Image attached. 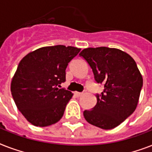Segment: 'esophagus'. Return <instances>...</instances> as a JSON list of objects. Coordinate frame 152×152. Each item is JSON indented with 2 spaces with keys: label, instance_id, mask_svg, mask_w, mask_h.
Wrapping results in <instances>:
<instances>
[{
  "label": "esophagus",
  "instance_id": "34e87169",
  "mask_svg": "<svg viewBox=\"0 0 152 152\" xmlns=\"http://www.w3.org/2000/svg\"><path fill=\"white\" fill-rule=\"evenodd\" d=\"M75 95L77 96V97H80V96H81V95H83V93H81V92H77V91H76L75 92Z\"/></svg>",
  "mask_w": 152,
  "mask_h": 152
}]
</instances>
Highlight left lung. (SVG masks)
Here are the masks:
<instances>
[{
  "mask_svg": "<svg viewBox=\"0 0 152 152\" xmlns=\"http://www.w3.org/2000/svg\"><path fill=\"white\" fill-rule=\"evenodd\" d=\"M80 56L92 69L95 81L104 86L95 107L83 111L84 118L102 129L117 127L138 104L143 77L137 63L127 53L105 46L86 48Z\"/></svg>",
  "mask_w": 152,
  "mask_h": 152,
  "instance_id": "obj_1",
  "label": "left lung"
}]
</instances>
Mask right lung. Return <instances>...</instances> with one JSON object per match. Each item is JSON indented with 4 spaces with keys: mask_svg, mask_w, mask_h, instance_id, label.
I'll return each instance as SVG.
<instances>
[{
    "mask_svg": "<svg viewBox=\"0 0 152 152\" xmlns=\"http://www.w3.org/2000/svg\"><path fill=\"white\" fill-rule=\"evenodd\" d=\"M80 51L73 46H45L27 53L11 82L18 110L34 126L45 127L61 120L73 94L60 84L65 81L68 64Z\"/></svg>",
    "mask_w": 152,
    "mask_h": 152,
    "instance_id": "obj_1",
    "label": "right lung"
}]
</instances>
